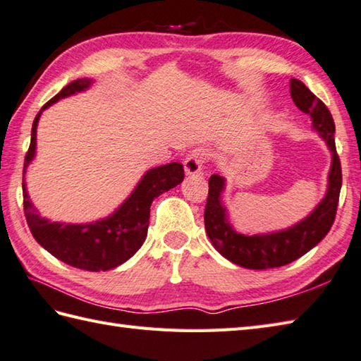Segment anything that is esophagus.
Here are the masks:
<instances>
[{
    "mask_svg": "<svg viewBox=\"0 0 361 361\" xmlns=\"http://www.w3.org/2000/svg\"><path fill=\"white\" fill-rule=\"evenodd\" d=\"M207 157H209L207 151L202 148H196L185 160H183V170H185V174L195 176L197 173H201L202 164L207 160Z\"/></svg>",
    "mask_w": 361,
    "mask_h": 361,
    "instance_id": "obj_1",
    "label": "esophagus"
}]
</instances>
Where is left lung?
Returning a JSON list of instances; mask_svg holds the SVG:
<instances>
[{
	"label": "left lung",
	"instance_id": "obj_1",
	"mask_svg": "<svg viewBox=\"0 0 361 361\" xmlns=\"http://www.w3.org/2000/svg\"><path fill=\"white\" fill-rule=\"evenodd\" d=\"M290 93L296 107L312 116L313 129L319 132L332 152L327 193L310 215L288 229L245 235L235 231L227 219V210L221 202L226 179L219 174H213L209 179V196L204 212L205 232L219 254L247 269L279 268L298 260L326 237L335 221L341 190V164L336 154L332 114L324 102L316 98L298 79L290 80Z\"/></svg>",
	"mask_w": 361,
	"mask_h": 361
}]
</instances>
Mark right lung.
<instances>
[{"instance_id":"obj_1","label":"right lung","mask_w":361,"mask_h":361,"mask_svg":"<svg viewBox=\"0 0 361 361\" xmlns=\"http://www.w3.org/2000/svg\"><path fill=\"white\" fill-rule=\"evenodd\" d=\"M90 85L92 79L87 78L73 80L35 115L31 130V145H29L25 157L23 178L27 165L35 156L37 124H39L43 110L59 99L87 90ZM182 180L183 166L178 161L152 168L145 173L130 196L110 216L87 224H67L51 223L49 219L42 218L37 213L34 204L29 201L23 179L25 216L35 241L42 247H45L49 254H53L56 259L70 264V267L98 273V271L120 267L142 247L146 235H148L149 207L154 197L179 185Z\"/></svg>"}]
</instances>
